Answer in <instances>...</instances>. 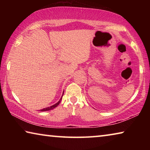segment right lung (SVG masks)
Instances as JSON below:
<instances>
[{"mask_svg":"<svg viewBox=\"0 0 150 150\" xmlns=\"http://www.w3.org/2000/svg\"><path fill=\"white\" fill-rule=\"evenodd\" d=\"M63 95H62V96H63ZM62 98H60V100H59V101H58V102H57V103H55V105L51 106H50V107H47V108H43V109H42V110H40V111H42V112H43V111H47V110H52V109H54V108H55V107H57V106L59 105L61 100H62Z\"/></svg>","mask_w":150,"mask_h":150,"instance_id":"1","label":"right lung"}]
</instances>
